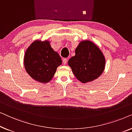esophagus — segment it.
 Returning <instances> with one entry per match:
<instances>
[{
    "mask_svg": "<svg viewBox=\"0 0 132 132\" xmlns=\"http://www.w3.org/2000/svg\"><path fill=\"white\" fill-rule=\"evenodd\" d=\"M63 61V63H64V65H65L67 64V59L66 58H64L62 59Z\"/></svg>",
    "mask_w": 132,
    "mask_h": 132,
    "instance_id": "34e87169",
    "label": "esophagus"
}]
</instances>
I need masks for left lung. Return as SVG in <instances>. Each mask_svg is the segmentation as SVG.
Returning a JSON list of instances; mask_svg holds the SVG:
<instances>
[{
    "label": "left lung",
    "mask_w": 132,
    "mask_h": 132,
    "mask_svg": "<svg viewBox=\"0 0 132 132\" xmlns=\"http://www.w3.org/2000/svg\"><path fill=\"white\" fill-rule=\"evenodd\" d=\"M105 57L101 50L91 41H82L75 50V56L68 61L76 77L83 84L93 81L102 75Z\"/></svg>",
    "instance_id": "obj_1"
}]
</instances>
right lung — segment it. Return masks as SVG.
<instances>
[{
    "label": "right lung",
    "mask_w": 132,
    "mask_h": 132,
    "mask_svg": "<svg viewBox=\"0 0 132 132\" xmlns=\"http://www.w3.org/2000/svg\"><path fill=\"white\" fill-rule=\"evenodd\" d=\"M61 64L60 56L54 51L48 41H34L25 52V70L32 79L38 82H49L57 67Z\"/></svg>",
    "instance_id": "add662e5"
}]
</instances>
